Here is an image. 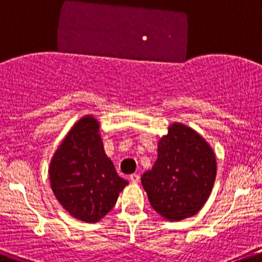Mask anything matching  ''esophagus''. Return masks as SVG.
Masks as SVG:
<instances>
[{
    "instance_id": "1",
    "label": "esophagus",
    "mask_w": 262,
    "mask_h": 262,
    "mask_svg": "<svg viewBox=\"0 0 262 262\" xmlns=\"http://www.w3.org/2000/svg\"><path fill=\"white\" fill-rule=\"evenodd\" d=\"M129 179H130L132 183H138L139 182V175L138 174H132L130 177H129Z\"/></svg>"
}]
</instances>
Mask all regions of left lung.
I'll list each match as a JSON object with an SVG mask.
<instances>
[{
	"label": "left lung",
	"mask_w": 262,
	"mask_h": 262,
	"mask_svg": "<svg viewBox=\"0 0 262 262\" xmlns=\"http://www.w3.org/2000/svg\"><path fill=\"white\" fill-rule=\"evenodd\" d=\"M216 169L209 142L190 126L172 123L159 139L156 162L141 182L155 211L165 220L180 222L206 204Z\"/></svg>",
	"instance_id": "obj_1"
}]
</instances>
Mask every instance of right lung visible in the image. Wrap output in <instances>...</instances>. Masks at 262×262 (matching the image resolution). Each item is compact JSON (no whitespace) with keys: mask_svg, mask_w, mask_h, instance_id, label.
Instances as JSON below:
<instances>
[{"mask_svg":"<svg viewBox=\"0 0 262 262\" xmlns=\"http://www.w3.org/2000/svg\"><path fill=\"white\" fill-rule=\"evenodd\" d=\"M100 121L82 116L53 154L48 166L56 200L73 217L97 223L113 210L128 185L106 155Z\"/></svg>","mask_w":262,"mask_h":262,"instance_id":"1","label":"right lung"}]
</instances>
